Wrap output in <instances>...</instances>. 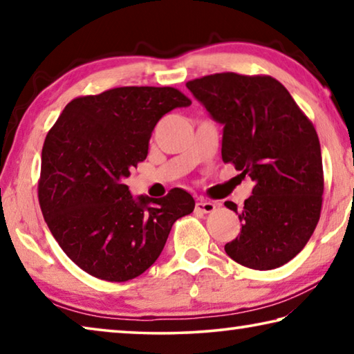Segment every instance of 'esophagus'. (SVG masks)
<instances>
[{
    "instance_id": "1",
    "label": "esophagus",
    "mask_w": 354,
    "mask_h": 354,
    "mask_svg": "<svg viewBox=\"0 0 354 354\" xmlns=\"http://www.w3.org/2000/svg\"><path fill=\"white\" fill-rule=\"evenodd\" d=\"M195 209L198 212H203V214H209L212 212L215 209V203L212 201H207V200H198L195 203Z\"/></svg>"
}]
</instances>
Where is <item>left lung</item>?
<instances>
[{
    "label": "left lung",
    "instance_id": "obj_1",
    "mask_svg": "<svg viewBox=\"0 0 354 354\" xmlns=\"http://www.w3.org/2000/svg\"><path fill=\"white\" fill-rule=\"evenodd\" d=\"M192 95L223 127L221 159L254 181L237 211L241 234L226 254L254 270L293 259L313 236L322 211L323 167L313 123L272 76L215 73L189 81Z\"/></svg>",
    "mask_w": 354,
    "mask_h": 354
}]
</instances>
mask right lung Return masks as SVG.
<instances>
[{
    "mask_svg": "<svg viewBox=\"0 0 354 354\" xmlns=\"http://www.w3.org/2000/svg\"><path fill=\"white\" fill-rule=\"evenodd\" d=\"M192 101L173 87H117L65 106L41 149L39 203L53 237L95 278L122 283L153 266L178 218L195 207L171 189L133 196L124 179L147 159L156 124Z\"/></svg>",
    "mask_w": 354,
    "mask_h": 354,
    "instance_id": "add662e5",
    "label": "right lung"
}]
</instances>
